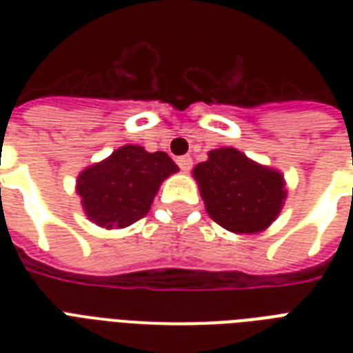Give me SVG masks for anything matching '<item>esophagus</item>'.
I'll use <instances>...</instances> for the list:
<instances>
[{
    "label": "esophagus",
    "instance_id": "obj_1",
    "mask_svg": "<svg viewBox=\"0 0 353 353\" xmlns=\"http://www.w3.org/2000/svg\"><path fill=\"white\" fill-rule=\"evenodd\" d=\"M177 165L183 172H188L192 168V157L190 155H181V157H177Z\"/></svg>",
    "mask_w": 353,
    "mask_h": 353
}]
</instances>
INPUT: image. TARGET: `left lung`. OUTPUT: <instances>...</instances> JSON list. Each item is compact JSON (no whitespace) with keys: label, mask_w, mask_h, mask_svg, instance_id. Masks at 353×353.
<instances>
[{"label":"left lung","mask_w":353,"mask_h":353,"mask_svg":"<svg viewBox=\"0 0 353 353\" xmlns=\"http://www.w3.org/2000/svg\"><path fill=\"white\" fill-rule=\"evenodd\" d=\"M192 174L210 218L236 234L265 231L288 194L279 170L258 165L236 148L210 150L209 159Z\"/></svg>","instance_id":"8db88e82"}]
</instances>
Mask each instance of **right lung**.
I'll list each match as a JSON object with an SVG mask.
<instances>
[{
	"mask_svg": "<svg viewBox=\"0 0 353 353\" xmlns=\"http://www.w3.org/2000/svg\"><path fill=\"white\" fill-rule=\"evenodd\" d=\"M179 170L165 152L150 154L143 146L124 144L77 179L82 209L93 223L124 229L148 214L166 177Z\"/></svg>",
	"mask_w": 353,
	"mask_h": 353,
	"instance_id": "obj_1",
	"label": "right lung"
}]
</instances>
